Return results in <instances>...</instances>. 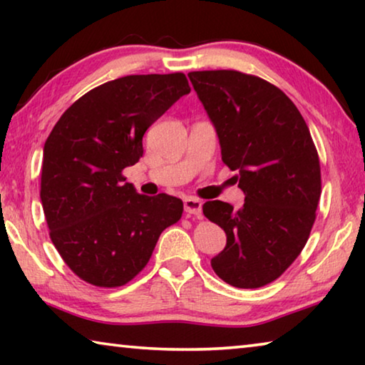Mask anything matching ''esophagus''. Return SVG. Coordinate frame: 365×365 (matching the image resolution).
Returning a JSON list of instances; mask_svg holds the SVG:
<instances>
[{
  "instance_id": "esophagus-1",
  "label": "esophagus",
  "mask_w": 365,
  "mask_h": 365,
  "mask_svg": "<svg viewBox=\"0 0 365 365\" xmlns=\"http://www.w3.org/2000/svg\"><path fill=\"white\" fill-rule=\"evenodd\" d=\"M183 206L185 212L188 215H197V217H200L202 214V202L200 200H196V197H185Z\"/></svg>"
}]
</instances>
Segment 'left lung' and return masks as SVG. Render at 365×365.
<instances>
[{
    "mask_svg": "<svg viewBox=\"0 0 365 365\" xmlns=\"http://www.w3.org/2000/svg\"><path fill=\"white\" fill-rule=\"evenodd\" d=\"M188 77L245 193L237 211L224 201L202 206L227 235L211 265L228 285L264 287L293 264L312 230L322 191L316 145L294 103L267 80L238 71Z\"/></svg>",
    "mask_w": 365,
    "mask_h": 365,
    "instance_id": "obj_1",
    "label": "left lung"
}]
</instances>
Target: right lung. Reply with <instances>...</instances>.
Instances as JSON below:
<instances>
[{"mask_svg": "<svg viewBox=\"0 0 365 365\" xmlns=\"http://www.w3.org/2000/svg\"><path fill=\"white\" fill-rule=\"evenodd\" d=\"M185 73L127 76L90 90L46 138L41 206L49 238L78 279L115 288L135 279L183 202L145 196L122 170L143 156V135L183 95Z\"/></svg>", "mask_w": 365, "mask_h": 365, "instance_id": "right-lung-1", "label": "right lung"}]
</instances>
